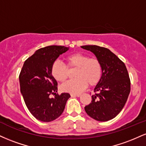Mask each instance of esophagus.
<instances>
[{
	"label": "esophagus",
	"mask_w": 146,
	"mask_h": 146,
	"mask_svg": "<svg viewBox=\"0 0 146 146\" xmlns=\"http://www.w3.org/2000/svg\"><path fill=\"white\" fill-rule=\"evenodd\" d=\"M80 94H71V97H80Z\"/></svg>",
	"instance_id": "1"
}]
</instances>
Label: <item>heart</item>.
Instances as JSON below:
<instances>
[{"label": "heart", "mask_w": 146, "mask_h": 146, "mask_svg": "<svg viewBox=\"0 0 146 146\" xmlns=\"http://www.w3.org/2000/svg\"><path fill=\"white\" fill-rule=\"evenodd\" d=\"M68 68H78L75 73L77 79L70 80L61 86L64 92L79 94L82 93L88 84L94 86L99 82L102 77L101 64L96 58H89V56L81 53H75L66 58ZM51 74L57 81H66L68 77L67 66L60 61H56L51 67Z\"/></svg>", "instance_id": "b5f03b06"}]
</instances>
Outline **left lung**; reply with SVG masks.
Here are the masks:
<instances>
[{"mask_svg":"<svg viewBox=\"0 0 146 146\" xmlns=\"http://www.w3.org/2000/svg\"><path fill=\"white\" fill-rule=\"evenodd\" d=\"M82 48L96 56L102 66V77L94 88L91 103L86 113L99 121H107L121 112L130 92V81L124 63L108 48L97 45Z\"/></svg>","mask_w":146,"mask_h":146,"instance_id":"1","label":"left lung"}]
</instances>
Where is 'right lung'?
<instances>
[{"label": "right lung", "mask_w": 146, "mask_h": 146, "mask_svg": "<svg viewBox=\"0 0 146 146\" xmlns=\"http://www.w3.org/2000/svg\"><path fill=\"white\" fill-rule=\"evenodd\" d=\"M69 49L52 45L37 50L23 64L19 75L21 92L30 113L37 119L49 122L59 117L64 110L68 93L57 94L58 82L51 74L57 58ZM56 94L53 98L50 94Z\"/></svg>", "instance_id": "add662e5"}]
</instances>
